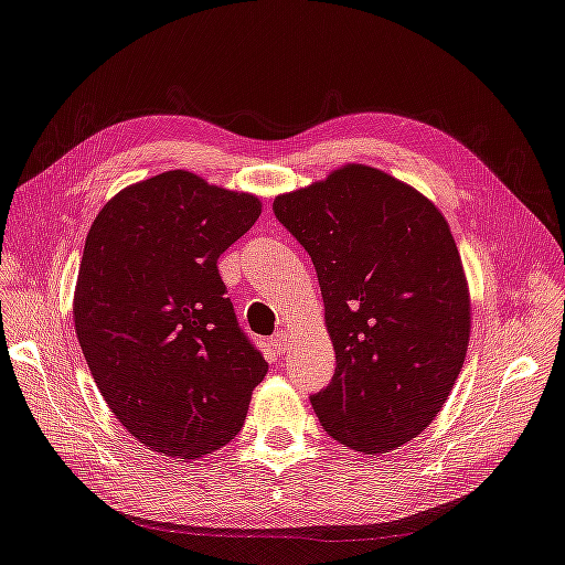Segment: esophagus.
Wrapping results in <instances>:
<instances>
[{
  "mask_svg": "<svg viewBox=\"0 0 565 565\" xmlns=\"http://www.w3.org/2000/svg\"><path fill=\"white\" fill-rule=\"evenodd\" d=\"M269 347H273V351L277 355L286 353V349H288V334L286 332H277L273 339H269Z\"/></svg>",
  "mask_w": 565,
  "mask_h": 565,
  "instance_id": "34e87169",
  "label": "esophagus"
}]
</instances>
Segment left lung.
I'll list each match as a JSON object with an SVG mask.
<instances>
[{"instance_id": "left-lung-1", "label": "left lung", "mask_w": 565, "mask_h": 565, "mask_svg": "<svg viewBox=\"0 0 565 565\" xmlns=\"http://www.w3.org/2000/svg\"><path fill=\"white\" fill-rule=\"evenodd\" d=\"M273 210L316 267L334 376L311 395L323 429L358 452L413 440L450 397L471 300L450 226L420 191L349 163Z\"/></svg>"}]
</instances>
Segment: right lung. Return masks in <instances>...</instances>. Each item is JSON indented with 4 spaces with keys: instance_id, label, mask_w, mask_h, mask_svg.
<instances>
[{
    "instance_id": "obj_1",
    "label": "right lung",
    "mask_w": 565,
    "mask_h": 565,
    "mask_svg": "<svg viewBox=\"0 0 565 565\" xmlns=\"http://www.w3.org/2000/svg\"><path fill=\"white\" fill-rule=\"evenodd\" d=\"M258 216L256 195L168 170L121 189L87 233L76 334L106 404L154 452L226 446L267 374L216 269Z\"/></svg>"
}]
</instances>
